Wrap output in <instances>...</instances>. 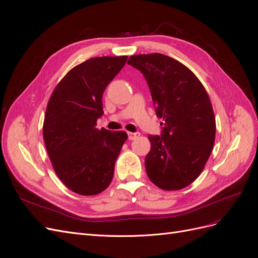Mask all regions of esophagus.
Instances as JSON below:
<instances>
[{
    "mask_svg": "<svg viewBox=\"0 0 258 258\" xmlns=\"http://www.w3.org/2000/svg\"><path fill=\"white\" fill-rule=\"evenodd\" d=\"M140 137V132H128L129 140H136Z\"/></svg>",
    "mask_w": 258,
    "mask_h": 258,
    "instance_id": "1",
    "label": "esophagus"
}]
</instances>
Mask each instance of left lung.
Here are the masks:
<instances>
[{"mask_svg": "<svg viewBox=\"0 0 258 258\" xmlns=\"http://www.w3.org/2000/svg\"><path fill=\"white\" fill-rule=\"evenodd\" d=\"M128 64L144 75L163 120L161 136H148L147 176L163 190L182 189L200 175L213 150L216 123L208 92L188 68L166 54H135Z\"/></svg>", "mask_w": 258, "mask_h": 258, "instance_id": "8db88e82", "label": "left lung"}]
</instances>
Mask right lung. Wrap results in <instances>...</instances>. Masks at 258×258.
I'll use <instances>...</instances> for the list:
<instances>
[{
    "instance_id": "add662e5",
    "label": "right lung",
    "mask_w": 258,
    "mask_h": 258,
    "mask_svg": "<svg viewBox=\"0 0 258 258\" xmlns=\"http://www.w3.org/2000/svg\"><path fill=\"white\" fill-rule=\"evenodd\" d=\"M128 57H96L74 67L53 89L43 138L54 172L69 189L92 196L105 190L128 136L98 129L102 96Z\"/></svg>"
}]
</instances>
